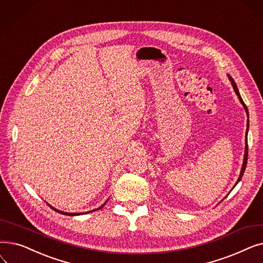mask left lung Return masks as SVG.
Masks as SVG:
<instances>
[{
    "instance_id": "left-lung-1",
    "label": "left lung",
    "mask_w": 263,
    "mask_h": 263,
    "mask_svg": "<svg viewBox=\"0 0 263 263\" xmlns=\"http://www.w3.org/2000/svg\"><path fill=\"white\" fill-rule=\"evenodd\" d=\"M228 78H229V80H230V82H231V85H232V87H233L234 91H236L237 96L239 97V100H240V102L242 103V105L244 106V108H245V110H246V113L248 114V112H247V106L245 105V103L243 102V100H242V98H241V96H240V92H239V89H238V86H237V84H236V82H234V80H233L229 74H228ZM247 131H248V122H247ZM247 131H246V146H245V150H244V161H243V165H242V170H241L240 176H239V178H238V181L236 182V184H234V186H236V185L239 183V181H240L241 179H242L243 174H244V171H245V168H246V164H247V156H248V147H247ZM234 186H233V187H234Z\"/></svg>"
}]
</instances>
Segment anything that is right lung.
Returning <instances> with one entry per match:
<instances>
[{
  "label": "right lung",
  "mask_w": 263,
  "mask_h": 263,
  "mask_svg": "<svg viewBox=\"0 0 263 263\" xmlns=\"http://www.w3.org/2000/svg\"><path fill=\"white\" fill-rule=\"evenodd\" d=\"M107 201V200H106ZM105 201V202H106ZM105 202L101 205V206H99V208L98 209H96V210H99V209H101L102 208V206L105 204ZM50 205V204H49ZM51 206V208L54 210V211H57V212H59V213H62V214H65V215H80V214H84V213H90V212H92V211H96V210H91V211H88V212H83V213H68V212H63V211H60V210H58V209H55V208H53V206L52 205H50Z\"/></svg>",
  "instance_id": "right-lung-1"
}]
</instances>
